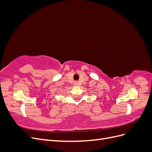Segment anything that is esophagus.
I'll list each match as a JSON object with an SVG mask.
<instances>
[{
    "label": "esophagus",
    "mask_w": 152,
    "mask_h": 152,
    "mask_svg": "<svg viewBox=\"0 0 152 152\" xmlns=\"http://www.w3.org/2000/svg\"><path fill=\"white\" fill-rule=\"evenodd\" d=\"M74 85H75V86H77L78 85H79V82H78L77 81H75V82H74Z\"/></svg>",
    "instance_id": "obj_1"
}]
</instances>
